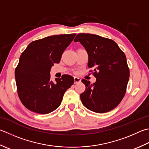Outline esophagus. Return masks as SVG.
Instances as JSON below:
<instances>
[{"instance_id": "esophagus-1", "label": "esophagus", "mask_w": 149, "mask_h": 149, "mask_svg": "<svg viewBox=\"0 0 149 149\" xmlns=\"http://www.w3.org/2000/svg\"><path fill=\"white\" fill-rule=\"evenodd\" d=\"M81 81V79H80L79 77H76V76L74 77V83H80Z\"/></svg>"}]
</instances>
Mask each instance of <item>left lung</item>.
<instances>
[{"mask_svg":"<svg viewBox=\"0 0 149 149\" xmlns=\"http://www.w3.org/2000/svg\"><path fill=\"white\" fill-rule=\"evenodd\" d=\"M80 42L88 55V66L94 69L96 81L82 79L85 91L80 95L86 109L104 113L115 109L123 100L130 76L125 54L113 40L90 33H79Z\"/></svg>","mask_w":149,"mask_h":149,"instance_id":"1","label":"left lung"}]
</instances>
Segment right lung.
<instances>
[{
    "instance_id": "obj_1",
    "label": "right lung",
    "mask_w": 149,
    "mask_h": 149,
    "mask_svg": "<svg viewBox=\"0 0 149 149\" xmlns=\"http://www.w3.org/2000/svg\"><path fill=\"white\" fill-rule=\"evenodd\" d=\"M75 33L52 36L29 44L20 55L15 72L17 92L22 103L33 112L49 113L60 106L64 94L74 82V77L63 75L50 79V70L59 63Z\"/></svg>"
}]
</instances>
